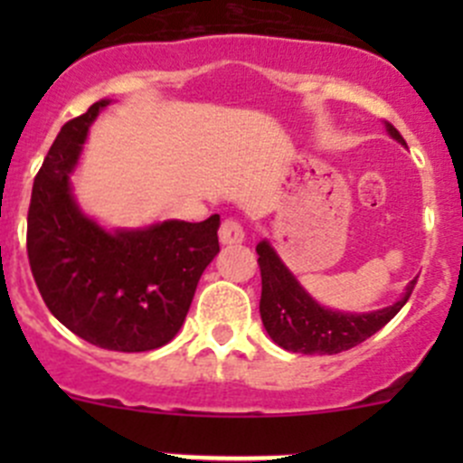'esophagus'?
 <instances>
[{
	"label": "esophagus",
	"mask_w": 463,
	"mask_h": 463,
	"mask_svg": "<svg viewBox=\"0 0 463 463\" xmlns=\"http://www.w3.org/2000/svg\"><path fill=\"white\" fill-rule=\"evenodd\" d=\"M219 241L223 246L228 244H241L244 241V228L235 222V219H226L219 228Z\"/></svg>",
	"instance_id": "esophagus-1"
}]
</instances>
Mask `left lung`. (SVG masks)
Here are the masks:
<instances>
[{
	"label": "left lung",
	"mask_w": 463,
	"mask_h": 463,
	"mask_svg": "<svg viewBox=\"0 0 463 463\" xmlns=\"http://www.w3.org/2000/svg\"><path fill=\"white\" fill-rule=\"evenodd\" d=\"M385 132L396 143L408 147L394 125L385 123ZM255 250L260 255L258 264L261 270V322L270 340L293 354L325 356V354H340L356 347L403 309L417 284V279H412L405 287L403 296L394 305L383 309L365 311V314L331 309L311 298V293L298 282L269 240H261Z\"/></svg>",
	"instance_id": "obj_1"
}]
</instances>
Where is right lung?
<instances>
[{"instance_id": "1", "label": "right lung", "mask_w": 463, "mask_h": 463, "mask_svg": "<svg viewBox=\"0 0 463 463\" xmlns=\"http://www.w3.org/2000/svg\"><path fill=\"white\" fill-rule=\"evenodd\" d=\"M109 98L69 120L35 176L26 249L51 314L109 352H149L184 326L205 266L219 253V214L105 228L73 194L89 128Z\"/></svg>"}]
</instances>
